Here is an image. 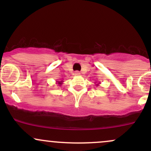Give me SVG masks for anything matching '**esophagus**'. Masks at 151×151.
<instances>
[{
  "mask_svg": "<svg viewBox=\"0 0 151 151\" xmlns=\"http://www.w3.org/2000/svg\"><path fill=\"white\" fill-rule=\"evenodd\" d=\"M74 74H75V75H79V74H80V72H78V71H76V72H74Z\"/></svg>",
  "mask_w": 151,
  "mask_h": 151,
  "instance_id": "obj_1",
  "label": "esophagus"
}]
</instances>
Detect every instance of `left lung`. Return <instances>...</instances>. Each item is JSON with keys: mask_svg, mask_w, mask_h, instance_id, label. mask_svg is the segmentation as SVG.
<instances>
[{"mask_svg": "<svg viewBox=\"0 0 151 151\" xmlns=\"http://www.w3.org/2000/svg\"><path fill=\"white\" fill-rule=\"evenodd\" d=\"M99 84H100V82H99L98 84H96V86H99Z\"/></svg>", "mask_w": 151, "mask_h": 151, "instance_id": "1", "label": "left lung"}]
</instances>
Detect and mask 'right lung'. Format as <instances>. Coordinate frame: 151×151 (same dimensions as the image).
I'll use <instances>...</instances> for the list:
<instances>
[{
	"mask_svg": "<svg viewBox=\"0 0 151 151\" xmlns=\"http://www.w3.org/2000/svg\"><path fill=\"white\" fill-rule=\"evenodd\" d=\"M62 82H63V81H58V84H59V85L60 86H61L62 84Z\"/></svg>",
	"mask_w": 151,
	"mask_h": 151,
	"instance_id": "obj_1",
	"label": "right lung"
}]
</instances>
